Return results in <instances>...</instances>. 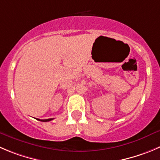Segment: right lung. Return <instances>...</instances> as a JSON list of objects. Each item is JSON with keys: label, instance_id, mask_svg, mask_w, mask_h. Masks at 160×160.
<instances>
[{"label": "right lung", "instance_id": "right-lung-1", "mask_svg": "<svg viewBox=\"0 0 160 160\" xmlns=\"http://www.w3.org/2000/svg\"><path fill=\"white\" fill-rule=\"evenodd\" d=\"M53 118H48V119H38L39 120V121H42V122H48V121H51V120H52Z\"/></svg>", "mask_w": 160, "mask_h": 160}]
</instances>
